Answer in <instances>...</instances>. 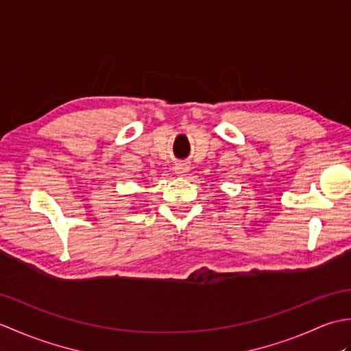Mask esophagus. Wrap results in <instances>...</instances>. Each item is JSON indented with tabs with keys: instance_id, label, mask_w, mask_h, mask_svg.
Masks as SVG:
<instances>
[{
	"instance_id": "1",
	"label": "esophagus",
	"mask_w": 351,
	"mask_h": 351,
	"mask_svg": "<svg viewBox=\"0 0 351 351\" xmlns=\"http://www.w3.org/2000/svg\"><path fill=\"white\" fill-rule=\"evenodd\" d=\"M189 170H190V166H189L187 162H176L175 167H173V171H175V173H176L178 176L187 175Z\"/></svg>"
}]
</instances>
